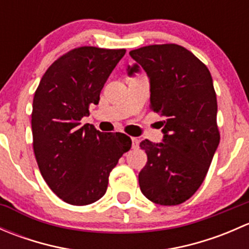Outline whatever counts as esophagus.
Wrapping results in <instances>:
<instances>
[{
	"instance_id": "34e87169",
	"label": "esophagus",
	"mask_w": 249,
	"mask_h": 249,
	"mask_svg": "<svg viewBox=\"0 0 249 249\" xmlns=\"http://www.w3.org/2000/svg\"><path fill=\"white\" fill-rule=\"evenodd\" d=\"M131 141H132V148H135V149H137V148H139V145H140L139 139H136V137H132Z\"/></svg>"
}]
</instances>
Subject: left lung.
I'll list each match as a JSON object with an SVG mask.
<instances>
[{"mask_svg": "<svg viewBox=\"0 0 249 249\" xmlns=\"http://www.w3.org/2000/svg\"><path fill=\"white\" fill-rule=\"evenodd\" d=\"M150 83V108L165 118L162 142L144 140L148 161L141 170V192L150 201L175 206L187 201L202 184L220 135L217 96L210 71L192 52L178 44H154L129 53Z\"/></svg>", "mask_w": 249, "mask_h": 249, "instance_id": "left-lung-1", "label": "left lung"}]
</instances>
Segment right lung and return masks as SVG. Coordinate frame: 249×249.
Masks as SVG:
<instances>
[{"mask_svg": "<svg viewBox=\"0 0 249 249\" xmlns=\"http://www.w3.org/2000/svg\"><path fill=\"white\" fill-rule=\"evenodd\" d=\"M125 49L80 47L50 65L35 92L31 126L39 171L65 202L90 205L105 195L109 173L131 148L129 136L82 126Z\"/></svg>", "mask_w": 249, "mask_h": 249, "instance_id": "right-lung-1", "label": "right lung"}]
</instances>
